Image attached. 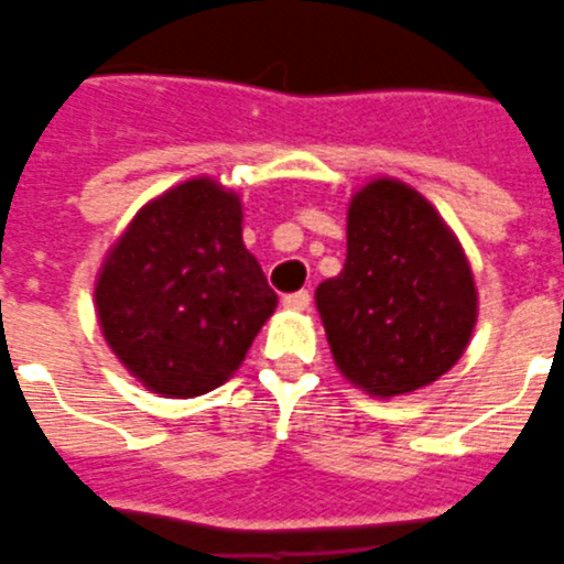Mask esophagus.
Listing matches in <instances>:
<instances>
[{
  "instance_id": "obj_1",
  "label": "esophagus",
  "mask_w": 564,
  "mask_h": 564,
  "mask_svg": "<svg viewBox=\"0 0 564 564\" xmlns=\"http://www.w3.org/2000/svg\"><path fill=\"white\" fill-rule=\"evenodd\" d=\"M310 303H312L310 291H294V294H285V297H282V306H285V310L303 312V310H310Z\"/></svg>"
}]
</instances>
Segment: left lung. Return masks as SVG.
<instances>
[{
  "instance_id": "1",
  "label": "left lung",
  "mask_w": 564,
  "mask_h": 564,
  "mask_svg": "<svg viewBox=\"0 0 564 564\" xmlns=\"http://www.w3.org/2000/svg\"><path fill=\"white\" fill-rule=\"evenodd\" d=\"M333 360L372 397H397L445 376L478 315L459 242L426 197L376 180L351 197L348 258L315 291Z\"/></svg>"
}]
</instances>
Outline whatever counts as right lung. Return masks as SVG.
Returning <instances> with one entry per match:
<instances>
[{
    "mask_svg": "<svg viewBox=\"0 0 564 564\" xmlns=\"http://www.w3.org/2000/svg\"><path fill=\"white\" fill-rule=\"evenodd\" d=\"M98 322L150 390L200 397L240 367L276 294L242 246L240 197L188 180L134 216L98 273Z\"/></svg>",
    "mask_w": 564,
    "mask_h": 564,
    "instance_id": "add662e5",
    "label": "right lung"
}]
</instances>
